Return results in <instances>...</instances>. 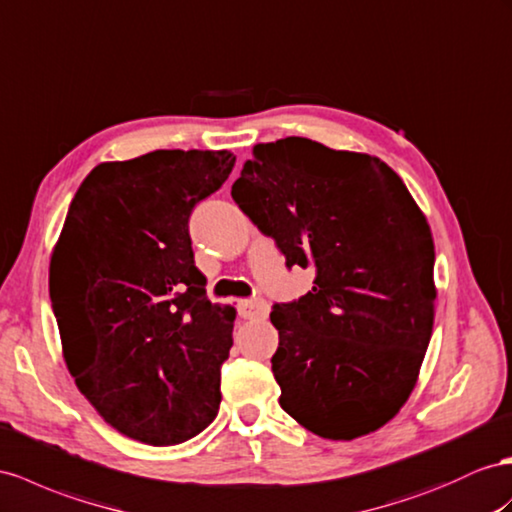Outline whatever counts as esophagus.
Segmentation results:
<instances>
[{
	"instance_id": "esophagus-1",
	"label": "esophagus",
	"mask_w": 512,
	"mask_h": 512,
	"mask_svg": "<svg viewBox=\"0 0 512 512\" xmlns=\"http://www.w3.org/2000/svg\"><path fill=\"white\" fill-rule=\"evenodd\" d=\"M240 316L244 320H255V318H266L268 316V303L261 298H248V300H240Z\"/></svg>"
}]
</instances>
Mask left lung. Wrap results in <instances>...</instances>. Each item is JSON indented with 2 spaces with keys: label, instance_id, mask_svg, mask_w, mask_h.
<instances>
[{
  "label": "left lung",
  "instance_id": "8db88e82",
  "mask_svg": "<svg viewBox=\"0 0 512 512\" xmlns=\"http://www.w3.org/2000/svg\"><path fill=\"white\" fill-rule=\"evenodd\" d=\"M233 201L311 292L274 305L279 404L313 435L350 441L409 400L435 322V242L402 179L374 155L309 138L253 147Z\"/></svg>",
  "mask_w": 512,
  "mask_h": 512
}]
</instances>
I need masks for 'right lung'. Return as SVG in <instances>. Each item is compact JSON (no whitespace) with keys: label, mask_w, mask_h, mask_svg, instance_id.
Returning <instances> with one entry per match:
<instances>
[{"label":"right lung","mask_w":512,"mask_h":512,"mask_svg":"<svg viewBox=\"0 0 512 512\" xmlns=\"http://www.w3.org/2000/svg\"><path fill=\"white\" fill-rule=\"evenodd\" d=\"M233 166L231 151L199 149L103 162L75 192L51 253L62 357L129 439L177 445L218 413L235 309L207 300L188 218Z\"/></svg>","instance_id":"1"}]
</instances>
